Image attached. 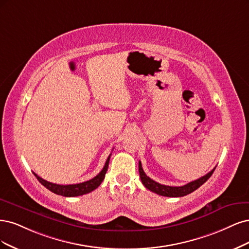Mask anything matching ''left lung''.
<instances>
[{"label": "left lung", "instance_id": "left-lung-1", "mask_svg": "<svg viewBox=\"0 0 249 249\" xmlns=\"http://www.w3.org/2000/svg\"><path fill=\"white\" fill-rule=\"evenodd\" d=\"M215 170V167L211 172L208 173L207 175L203 176V177H200L197 180L192 181L186 185H183V186H167V185H162V184H159L156 181L152 180L151 178H149L148 176L143 172L142 167V163L141 161L139 162V172H140V177L142 180V183L145 185V187L151 191L155 192V194L159 195V196H168V197H179V196H187L191 192H194L195 190H196L199 186H202L203 184L209 179L213 172Z\"/></svg>", "mask_w": 249, "mask_h": 249}]
</instances>
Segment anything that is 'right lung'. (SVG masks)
Here are the masks:
<instances>
[{
	"label": "right lung",
	"instance_id": "add662e5",
	"mask_svg": "<svg viewBox=\"0 0 249 249\" xmlns=\"http://www.w3.org/2000/svg\"><path fill=\"white\" fill-rule=\"evenodd\" d=\"M110 155L108 156V158L107 159V162L104 164L102 171L94 177L93 179L86 181L83 183H78V184H70V185H59V184H54L52 182L46 181L42 178H40L39 176H37L35 173L34 175L36 176L37 180L42 184L44 187H46L49 190H51L52 192L55 195L59 196H83L86 194H89V192L93 191L94 189L97 188L100 184L102 183L104 177H106V174L107 172V167H108V162H109V158Z\"/></svg>",
	"mask_w": 249,
	"mask_h": 249
}]
</instances>
